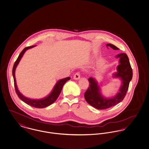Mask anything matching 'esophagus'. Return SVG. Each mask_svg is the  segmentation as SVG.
<instances>
[{
  "label": "esophagus",
  "mask_w": 149,
  "mask_h": 149,
  "mask_svg": "<svg viewBox=\"0 0 149 149\" xmlns=\"http://www.w3.org/2000/svg\"><path fill=\"white\" fill-rule=\"evenodd\" d=\"M79 78H80V74L79 72H77L73 76V79L75 80H78Z\"/></svg>",
  "instance_id": "obj_1"
}]
</instances>
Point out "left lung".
Masks as SVG:
<instances>
[{
	"instance_id": "obj_1",
	"label": "left lung",
	"mask_w": 149,
	"mask_h": 149,
	"mask_svg": "<svg viewBox=\"0 0 149 149\" xmlns=\"http://www.w3.org/2000/svg\"><path fill=\"white\" fill-rule=\"evenodd\" d=\"M114 50L119 49L111 44H107ZM119 58V64L118 65L117 72L114 74L113 77L120 78L122 81V85L119 90V92L111 98H105L102 96L100 87L95 78L90 77L88 79L90 86L85 93V98L86 102L90 105L97 109H104L110 108L122 102L125 97L129 84L132 78V70L128 56L125 53H120L116 56Z\"/></svg>"
}]
</instances>
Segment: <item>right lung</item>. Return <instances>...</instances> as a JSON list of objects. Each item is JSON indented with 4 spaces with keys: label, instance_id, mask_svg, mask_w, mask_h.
Listing matches in <instances>:
<instances>
[{
    "label": "right lung",
    "instance_id": "obj_1",
    "mask_svg": "<svg viewBox=\"0 0 149 149\" xmlns=\"http://www.w3.org/2000/svg\"><path fill=\"white\" fill-rule=\"evenodd\" d=\"M35 47V45L25 47L24 50L21 52V53L18 56V58L17 59L15 63L14 64L13 70H12V74H13V79H14V84H15L16 94H17L18 97L21 100L24 102L25 103L31 106L32 107L37 108H43L47 107L56 101V100L58 99L59 95L61 94V92L63 88V85L67 81L70 80L71 78L70 77H68L67 78H63V79L59 80L57 82V83L55 84L51 93L49 94L47 96L45 97V98L36 100V99H29V98H27V97L24 96V95L21 94L18 90L17 86L16 84V78H15V71H16V67H17V65L18 64V63L19 62L21 59L22 58V56L24 55L25 52L27 49H29L30 48Z\"/></svg>",
    "mask_w": 149,
    "mask_h": 149
}]
</instances>
